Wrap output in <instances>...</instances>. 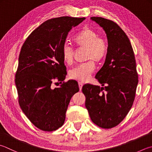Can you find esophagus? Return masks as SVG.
<instances>
[{"instance_id": "esophagus-1", "label": "esophagus", "mask_w": 152, "mask_h": 152, "mask_svg": "<svg viewBox=\"0 0 152 152\" xmlns=\"http://www.w3.org/2000/svg\"><path fill=\"white\" fill-rule=\"evenodd\" d=\"M83 85V84L82 83H79V89H80V91H81V90L82 89Z\"/></svg>"}]
</instances>
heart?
Returning <instances> with one entry per match:
<instances>
[{"label": "heart", "mask_w": 152, "mask_h": 152, "mask_svg": "<svg viewBox=\"0 0 152 152\" xmlns=\"http://www.w3.org/2000/svg\"><path fill=\"white\" fill-rule=\"evenodd\" d=\"M92 28L85 26L74 36L73 40L79 49H86V60L89 61L79 65L69 71V77L79 82H85L89 79L97 64L102 62L108 53V42ZM61 55L65 64H72L74 50L69 44H65L61 48Z\"/></svg>", "instance_id": "obj_1"}]
</instances>
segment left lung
Returning <instances> with one entry per match:
<instances>
[{"instance_id":"left-lung-1","label":"left lung","mask_w":152,"mask_h":152,"mask_svg":"<svg viewBox=\"0 0 152 152\" xmlns=\"http://www.w3.org/2000/svg\"><path fill=\"white\" fill-rule=\"evenodd\" d=\"M91 19L105 31L108 53L95 76L102 87L87 84L82 91L91 121L98 126L108 129L119 124L132 107L138 75L132 47L121 28L102 17Z\"/></svg>"}]
</instances>
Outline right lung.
Masks as SVG:
<instances>
[{
    "instance_id": "add662e5",
    "label": "right lung",
    "mask_w": 152,
    "mask_h": 152,
    "mask_svg": "<svg viewBox=\"0 0 152 152\" xmlns=\"http://www.w3.org/2000/svg\"><path fill=\"white\" fill-rule=\"evenodd\" d=\"M84 20L69 16L48 20L22 46L15 75L18 102L30 121L43 131L62 126L71 97L79 91L75 80L62 83L67 71L61 48L69 31ZM56 79L62 85L53 88Z\"/></svg>"
}]
</instances>
